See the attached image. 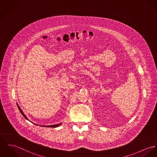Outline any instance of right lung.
<instances>
[{
  "mask_svg": "<svg viewBox=\"0 0 157 157\" xmlns=\"http://www.w3.org/2000/svg\"><path fill=\"white\" fill-rule=\"evenodd\" d=\"M17 106H18V108L19 109V110H20V112H21V113L23 115V116L24 117V118L26 119V120H29V119L26 117V116L24 114V113H23V112L22 111V110L21 109V108H20V106L18 105V104H17ZM61 124V123L60 124H56V125H46V126H44V127H52V128H56V127H59V126H60Z\"/></svg>",
  "mask_w": 157,
  "mask_h": 157,
  "instance_id": "1",
  "label": "right lung"
}]
</instances>
